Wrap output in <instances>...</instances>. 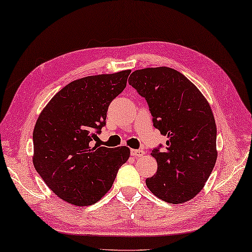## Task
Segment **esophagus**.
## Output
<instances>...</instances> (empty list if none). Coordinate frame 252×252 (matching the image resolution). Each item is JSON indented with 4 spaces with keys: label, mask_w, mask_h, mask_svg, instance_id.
<instances>
[{
    "label": "esophagus",
    "mask_w": 252,
    "mask_h": 252,
    "mask_svg": "<svg viewBox=\"0 0 252 252\" xmlns=\"http://www.w3.org/2000/svg\"><path fill=\"white\" fill-rule=\"evenodd\" d=\"M130 154L132 156H135V158H141V156H143L145 153L143 150H135V149H131L130 150Z\"/></svg>",
    "instance_id": "esophagus-1"
}]
</instances>
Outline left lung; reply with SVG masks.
Listing matches in <instances>:
<instances>
[{
	"mask_svg": "<svg viewBox=\"0 0 252 252\" xmlns=\"http://www.w3.org/2000/svg\"><path fill=\"white\" fill-rule=\"evenodd\" d=\"M128 83L147 100L153 126L168 138L165 148L152 150L158 171L147 187L164 202H188L204 188L217 160L210 105L191 81L167 66L136 70Z\"/></svg>",
	"mask_w": 252,
	"mask_h": 252,
	"instance_id": "obj_1",
	"label": "left lung"
}]
</instances>
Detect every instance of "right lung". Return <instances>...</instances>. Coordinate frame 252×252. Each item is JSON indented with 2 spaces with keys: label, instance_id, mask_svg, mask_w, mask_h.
<instances>
[{
  "label": "right lung",
  "instance_id": "1",
  "mask_svg": "<svg viewBox=\"0 0 252 252\" xmlns=\"http://www.w3.org/2000/svg\"><path fill=\"white\" fill-rule=\"evenodd\" d=\"M130 70L86 76L59 91L38 116L33 130V164L61 199L89 206L101 199L126 163L127 147H92L105 126L112 100L124 91Z\"/></svg>",
  "mask_w": 252,
  "mask_h": 252
}]
</instances>
